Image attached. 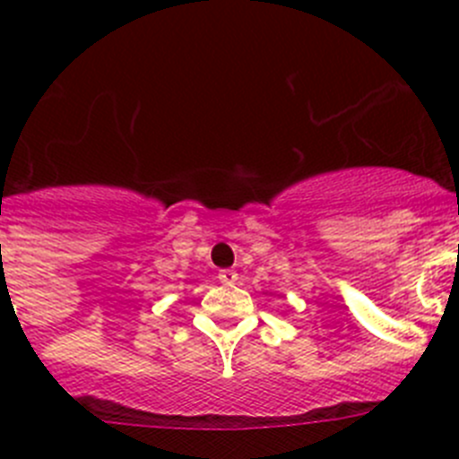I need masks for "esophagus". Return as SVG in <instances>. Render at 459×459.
<instances>
[{"instance_id":"obj_1","label":"esophagus","mask_w":459,"mask_h":459,"mask_svg":"<svg viewBox=\"0 0 459 459\" xmlns=\"http://www.w3.org/2000/svg\"><path fill=\"white\" fill-rule=\"evenodd\" d=\"M218 280H221L222 285H232V282H237V271L232 269L218 271Z\"/></svg>"}]
</instances>
